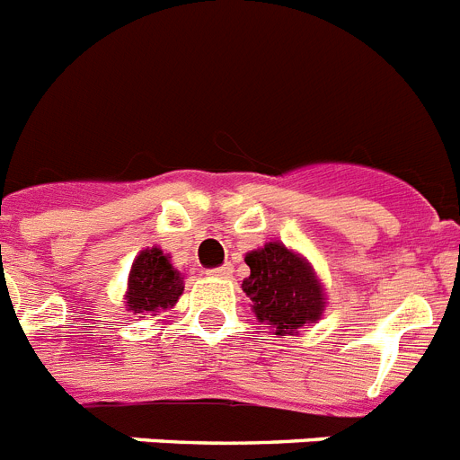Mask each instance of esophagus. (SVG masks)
<instances>
[{"mask_svg":"<svg viewBox=\"0 0 460 460\" xmlns=\"http://www.w3.org/2000/svg\"><path fill=\"white\" fill-rule=\"evenodd\" d=\"M207 274H209V277H221V279H227V277H230V274H233V265H221V268L207 270Z\"/></svg>","mask_w":460,"mask_h":460,"instance_id":"obj_1","label":"esophagus"}]
</instances>
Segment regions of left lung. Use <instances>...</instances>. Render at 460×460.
Wrapping results in <instances>:
<instances>
[{"label":"left lung","mask_w":460,"mask_h":460,"mask_svg":"<svg viewBox=\"0 0 460 460\" xmlns=\"http://www.w3.org/2000/svg\"><path fill=\"white\" fill-rule=\"evenodd\" d=\"M246 265L251 274L242 288L253 300L258 319L277 328V335H290L321 319L323 290L305 258L279 242H270L265 249L251 251Z\"/></svg>","instance_id":"1"}]
</instances>
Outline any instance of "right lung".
<instances>
[{"mask_svg": "<svg viewBox=\"0 0 460 460\" xmlns=\"http://www.w3.org/2000/svg\"><path fill=\"white\" fill-rule=\"evenodd\" d=\"M183 293V277L160 249L141 251L129 270L128 309L135 314L172 307Z\"/></svg>", "mask_w": 460, "mask_h": 460, "instance_id": "obj_1", "label": "right lung"}]
</instances>
